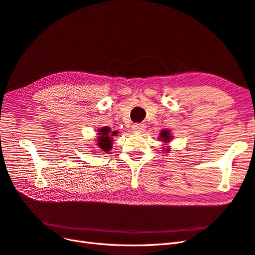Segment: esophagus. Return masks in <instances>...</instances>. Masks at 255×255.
<instances>
[{
    "label": "esophagus",
    "mask_w": 255,
    "mask_h": 255,
    "mask_svg": "<svg viewBox=\"0 0 255 255\" xmlns=\"http://www.w3.org/2000/svg\"><path fill=\"white\" fill-rule=\"evenodd\" d=\"M132 128L136 133H141L144 130V125H142V123H135Z\"/></svg>",
    "instance_id": "esophagus-1"
}]
</instances>
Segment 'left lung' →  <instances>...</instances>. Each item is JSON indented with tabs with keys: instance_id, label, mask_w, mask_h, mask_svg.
Listing matches in <instances>:
<instances>
[{
	"instance_id": "obj_1",
	"label": "left lung",
	"mask_w": 255,
	"mask_h": 255,
	"mask_svg": "<svg viewBox=\"0 0 255 255\" xmlns=\"http://www.w3.org/2000/svg\"><path fill=\"white\" fill-rule=\"evenodd\" d=\"M160 138L164 141H169V140H170L171 136H170V134H169V130H163V132L160 133Z\"/></svg>"
}]
</instances>
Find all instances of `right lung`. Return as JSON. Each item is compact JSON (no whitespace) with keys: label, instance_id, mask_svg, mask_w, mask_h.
<instances>
[{"label":"right lung","instance_id":"1","mask_svg":"<svg viewBox=\"0 0 255 255\" xmlns=\"http://www.w3.org/2000/svg\"><path fill=\"white\" fill-rule=\"evenodd\" d=\"M98 145L99 148H101L102 151H110L112 149V136H116L117 132H112L111 128L107 127H104L98 130Z\"/></svg>","mask_w":255,"mask_h":255}]
</instances>
